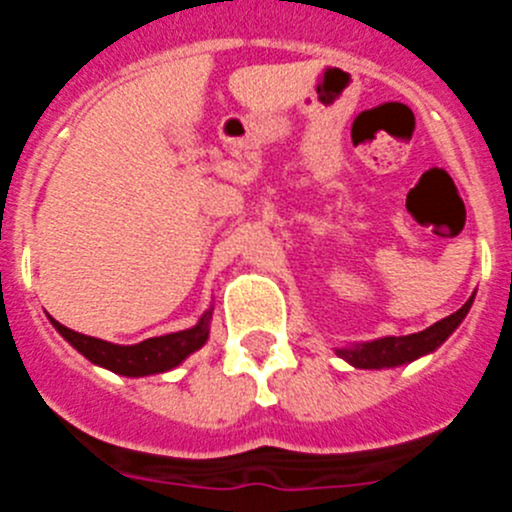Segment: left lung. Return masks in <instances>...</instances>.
<instances>
[{"instance_id":"obj_1","label":"left lung","mask_w":512,"mask_h":512,"mask_svg":"<svg viewBox=\"0 0 512 512\" xmlns=\"http://www.w3.org/2000/svg\"><path fill=\"white\" fill-rule=\"evenodd\" d=\"M474 295L459 310L451 312L449 318L438 320V323L420 330V333H410V336H384L364 343H348V346L336 348V356H341L343 361H348L356 369H392V366L410 364V361L420 359V356L433 354L459 328L461 320L467 318Z\"/></svg>"}]
</instances>
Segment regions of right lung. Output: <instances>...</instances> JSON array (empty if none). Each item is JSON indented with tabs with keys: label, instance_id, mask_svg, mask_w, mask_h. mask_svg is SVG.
Listing matches in <instances>:
<instances>
[{
	"label": "right lung",
	"instance_id": "1",
	"mask_svg": "<svg viewBox=\"0 0 512 512\" xmlns=\"http://www.w3.org/2000/svg\"><path fill=\"white\" fill-rule=\"evenodd\" d=\"M210 320L212 305L192 328L166 333V336L146 338V341L133 343V346H120V343L84 336V333H76V330L66 328V325H61L53 318L51 323L61 333L63 341H69L92 364L110 369V372L120 374V377H151V374L171 372L184 359H189L194 351H200L207 343V338H210Z\"/></svg>",
	"mask_w": 512,
	"mask_h": 512
}]
</instances>
